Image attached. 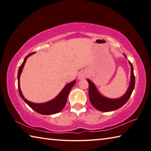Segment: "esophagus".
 Instances as JSON below:
<instances>
[{"label":"esophagus","instance_id":"1","mask_svg":"<svg viewBox=\"0 0 151 151\" xmlns=\"http://www.w3.org/2000/svg\"><path fill=\"white\" fill-rule=\"evenodd\" d=\"M86 76H87V73H86L85 71H81L78 75V78L79 80H81V79L86 78Z\"/></svg>","mask_w":151,"mask_h":151}]
</instances>
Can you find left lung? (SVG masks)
<instances>
[{
    "label": "left lung",
    "mask_w": 151,
    "mask_h": 151,
    "mask_svg": "<svg viewBox=\"0 0 151 151\" xmlns=\"http://www.w3.org/2000/svg\"><path fill=\"white\" fill-rule=\"evenodd\" d=\"M125 57L127 58V56L124 54ZM131 66V82H130L129 86L128 88L127 91L123 96L118 99H110L107 98L102 95L99 93V91L97 89L95 85L89 79H87L88 83V96L89 100L94 108L98 111L102 112H110L112 111H115L121 108L124 104L127 103L131 97L132 91L134 88L135 85V78L133 73V66L129 61Z\"/></svg>",
    "instance_id": "obj_1"
}]
</instances>
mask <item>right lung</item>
<instances>
[{
	"label": "right lung",
	"mask_w": 151,
	"mask_h": 151,
	"mask_svg": "<svg viewBox=\"0 0 151 151\" xmlns=\"http://www.w3.org/2000/svg\"><path fill=\"white\" fill-rule=\"evenodd\" d=\"M34 54V52L30 53V54L28 55L26 57L24 58L23 63H22V65L20 66L19 72H18V88H19V92L20 96H21L25 103H26L28 105H29L30 108L34 110L38 113L44 114V115H49V114H53L58 113V112H60L64 109V107L65 106V104L66 103V100H67L68 94L69 93L70 91L71 90L73 86L75 85L76 83V81H72L71 83H69L67 85H65V87L63 88V90L61 91L59 94L54 98L52 100L47 102V103H32L29 101L27 100L24 98L23 94H22L21 91H20V76L21 75L22 69L24 66V64L26 63L27 58L30 57V55Z\"/></svg>",
	"instance_id": "right-lung-1"
}]
</instances>
